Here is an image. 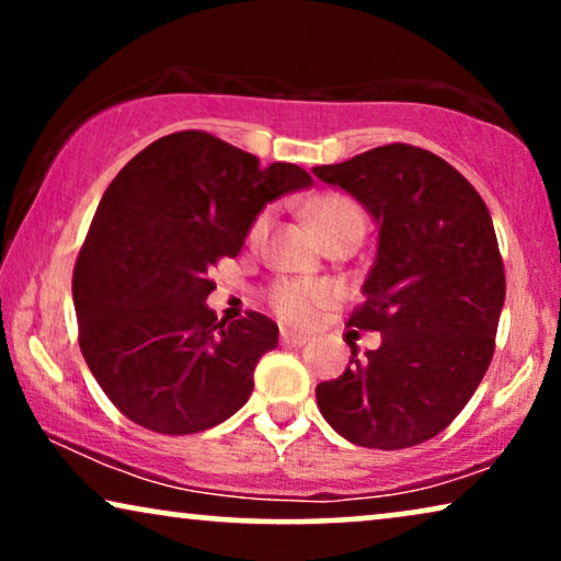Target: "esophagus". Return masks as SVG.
<instances>
[{
	"label": "esophagus",
	"mask_w": 561,
	"mask_h": 561,
	"mask_svg": "<svg viewBox=\"0 0 561 561\" xmlns=\"http://www.w3.org/2000/svg\"><path fill=\"white\" fill-rule=\"evenodd\" d=\"M280 342L286 344V347H304V344L309 342V336H306V334H296V332H288V329H283V332H280Z\"/></svg>",
	"instance_id": "obj_1"
}]
</instances>
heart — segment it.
Instances as JSON below:
<instances>
[{"mask_svg": "<svg viewBox=\"0 0 561 561\" xmlns=\"http://www.w3.org/2000/svg\"><path fill=\"white\" fill-rule=\"evenodd\" d=\"M309 214L319 232L327 237V242L336 240V237L357 232L365 234V214L359 209L355 198L344 194H321L309 204ZM275 219L273 206H265L255 214L250 221L248 240L252 244H260L271 232ZM342 296V288L332 280L319 278H278L273 280L265 290V304L275 317L286 321L290 327H309L313 319L319 317L321 309L332 306L336 298Z\"/></svg>", "mask_w": 561, "mask_h": 561, "instance_id": "heart-1", "label": "heart"}]
</instances>
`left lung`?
Masks as SVG:
<instances>
[{
  "label": "left lung",
  "instance_id": "obj_1",
  "mask_svg": "<svg viewBox=\"0 0 561 561\" xmlns=\"http://www.w3.org/2000/svg\"><path fill=\"white\" fill-rule=\"evenodd\" d=\"M313 175L378 221L365 301L347 324L382 334L319 382V411L357 447H416L457 419L493 359L505 298L493 219L457 168L416 145H382Z\"/></svg>",
  "mask_w": 561,
  "mask_h": 561
}]
</instances>
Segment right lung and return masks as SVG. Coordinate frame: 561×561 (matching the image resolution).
<instances>
[{"mask_svg":"<svg viewBox=\"0 0 561 561\" xmlns=\"http://www.w3.org/2000/svg\"><path fill=\"white\" fill-rule=\"evenodd\" d=\"M311 186L202 129L137 152L104 191L73 267L79 347L106 398L137 426L196 434L240 411L278 327L206 309L211 267L237 257L267 202Z\"/></svg>","mask_w":561,"mask_h":561,"instance_id":"obj_1","label":"right lung"}]
</instances>
